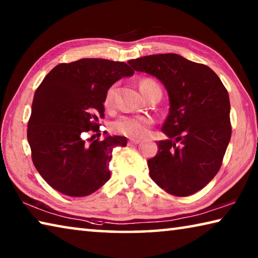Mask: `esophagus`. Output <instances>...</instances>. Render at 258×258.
I'll return each instance as SVG.
<instances>
[{
  "mask_svg": "<svg viewBox=\"0 0 258 258\" xmlns=\"http://www.w3.org/2000/svg\"><path fill=\"white\" fill-rule=\"evenodd\" d=\"M141 141V140L140 139H130V141H128V143H131V145H138V143Z\"/></svg>",
  "mask_w": 258,
  "mask_h": 258,
  "instance_id": "obj_1",
  "label": "esophagus"
}]
</instances>
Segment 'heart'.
<instances>
[{
    "instance_id": "heart-1",
    "label": "heart",
    "mask_w": 258,
    "mask_h": 258,
    "mask_svg": "<svg viewBox=\"0 0 258 258\" xmlns=\"http://www.w3.org/2000/svg\"><path fill=\"white\" fill-rule=\"evenodd\" d=\"M140 90H141L143 97H147L154 90H160V87L151 78H143L140 82ZM113 93H115V86L112 85L109 87L106 94H104L103 104L106 108H110L112 106ZM151 125L152 119L148 116H121L113 121L111 128L115 133L139 139L146 137L149 133Z\"/></svg>"
}]
</instances>
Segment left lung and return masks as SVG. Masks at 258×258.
Wrapping results in <instances>:
<instances>
[{
  "instance_id": "obj_1",
  "label": "left lung",
  "mask_w": 258,
  "mask_h": 258,
  "mask_svg": "<svg viewBox=\"0 0 258 258\" xmlns=\"http://www.w3.org/2000/svg\"><path fill=\"white\" fill-rule=\"evenodd\" d=\"M134 71L163 83L169 113L161 127L167 140L148 160L150 177L169 195L186 197L202 190L220 171L231 139L228 91L206 64L175 53L127 61Z\"/></svg>"
}]
</instances>
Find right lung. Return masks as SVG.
Wrapping results in <instances>:
<instances>
[{"label": "right lung", "mask_w": 258, "mask_h": 258, "mask_svg": "<svg viewBox=\"0 0 258 258\" xmlns=\"http://www.w3.org/2000/svg\"><path fill=\"white\" fill-rule=\"evenodd\" d=\"M133 74L121 61L81 59L55 66L37 87L27 139L34 166L53 189L85 197L110 178L112 149L125 147L127 140L107 135L92 141L94 134L87 143L83 134L100 135L92 118H103L104 94L113 83Z\"/></svg>", "instance_id": "obj_1"}]
</instances>
